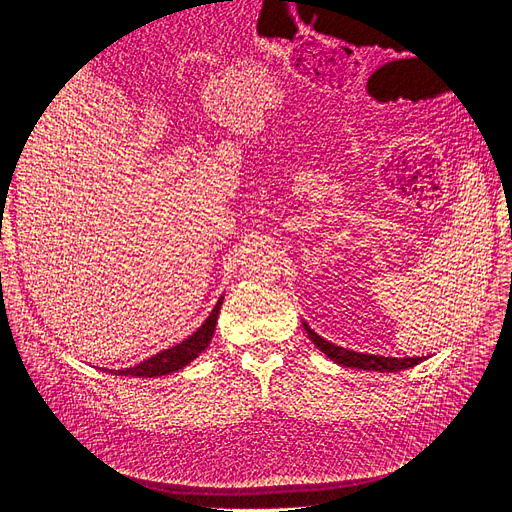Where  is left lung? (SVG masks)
Returning <instances> with one entry per match:
<instances>
[{
  "label": "left lung",
  "instance_id": "obj_1",
  "mask_svg": "<svg viewBox=\"0 0 512 512\" xmlns=\"http://www.w3.org/2000/svg\"><path fill=\"white\" fill-rule=\"evenodd\" d=\"M303 327L309 335V339L318 346V350H322L324 354L329 356L331 361L344 365V367H356V369H367V371H401L414 367L423 361V356H378V354H363V352H354V350H346L342 346H335L327 339H322L318 333H314L312 329L307 327V322H303Z\"/></svg>",
  "mask_w": 512,
  "mask_h": 512
}]
</instances>
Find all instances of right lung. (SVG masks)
Segmentation results:
<instances>
[{
	"mask_svg": "<svg viewBox=\"0 0 512 512\" xmlns=\"http://www.w3.org/2000/svg\"><path fill=\"white\" fill-rule=\"evenodd\" d=\"M222 301H224V297H220V301L215 303L209 318L200 324V327L188 339H183L181 344L153 354V356H149V359H145L143 363H138L134 367L119 369L117 374L119 376H134V378H158V376L173 374V371H179L188 363H192L196 356H200V352H205L207 346L211 344L215 324H218Z\"/></svg>",
	"mask_w": 512,
	"mask_h": 512,
	"instance_id": "add662e5",
	"label": "right lung"
}]
</instances>
